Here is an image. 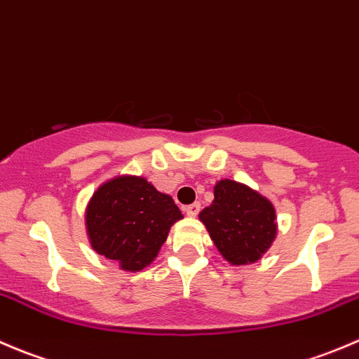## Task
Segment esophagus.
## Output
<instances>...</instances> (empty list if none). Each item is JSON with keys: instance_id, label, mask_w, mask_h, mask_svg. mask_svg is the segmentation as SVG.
Masks as SVG:
<instances>
[{"instance_id": "obj_1", "label": "esophagus", "mask_w": 359, "mask_h": 359, "mask_svg": "<svg viewBox=\"0 0 359 359\" xmlns=\"http://www.w3.org/2000/svg\"><path fill=\"white\" fill-rule=\"evenodd\" d=\"M200 210H201L200 203H193V205L186 206V208H184V212H186L189 217H196L198 213H200Z\"/></svg>"}]
</instances>
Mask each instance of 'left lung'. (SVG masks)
<instances>
[{"label":"left lung","instance_id":"8db88e82","mask_svg":"<svg viewBox=\"0 0 359 359\" xmlns=\"http://www.w3.org/2000/svg\"><path fill=\"white\" fill-rule=\"evenodd\" d=\"M213 201L200 213L220 255L233 266L253 264L276 238V210L257 191L236 180H219Z\"/></svg>","mask_w":359,"mask_h":359}]
</instances>
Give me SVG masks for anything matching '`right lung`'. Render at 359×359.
<instances>
[{
  "label": "right lung",
  "instance_id": "1",
  "mask_svg": "<svg viewBox=\"0 0 359 359\" xmlns=\"http://www.w3.org/2000/svg\"><path fill=\"white\" fill-rule=\"evenodd\" d=\"M182 219L172 196L142 177L121 175L93 193L85 212L92 248L123 271H142L156 259L170 227Z\"/></svg>",
  "mask_w": 359,
  "mask_h": 359
}]
</instances>
